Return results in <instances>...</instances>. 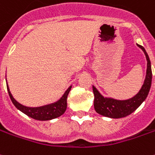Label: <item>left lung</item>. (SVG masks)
<instances>
[{"mask_svg":"<svg viewBox=\"0 0 155 155\" xmlns=\"http://www.w3.org/2000/svg\"><path fill=\"white\" fill-rule=\"evenodd\" d=\"M137 47H139L143 51L147 59L146 77L142 88L140 89V91L137 95L130 99L116 100L110 97H104L96 89L95 86H92V90L94 93V108L97 113L106 117L114 118V119L126 117L131 113H133L148 97L151 87V82H152L151 63L144 47L140 45H137Z\"/></svg>","mask_w":155,"mask_h":155,"instance_id":"obj_1","label":"left lung"}]
</instances>
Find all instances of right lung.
I'll use <instances>...</instances> for the list:
<instances>
[{"instance_id":"1","label":"right lung","mask_w":155,"mask_h":155,"mask_svg":"<svg viewBox=\"0 0 155 155\" xmlns=\"http://www.w3.org/2000/svg\"><path fill=\"white\" fill-rule=\"evenodd\" d=\"M7 91L8 94L11 98L12 104H14L16 108L19 109L21 112L25 114L29 117L37 120H50L52 119H55L61 116L64 114L66 108H67V97L69 95L71 86H69L67 89V91L64 92V94L62 96V97L56 103L51 104L44 105L41 107H36V108H30V107H26L19 103H18L12 95V93L9 91V87L7 84Z\"/></svg>"}]
</instances>
